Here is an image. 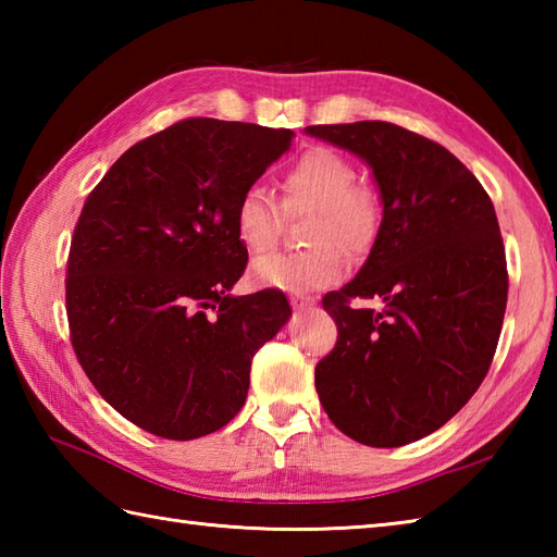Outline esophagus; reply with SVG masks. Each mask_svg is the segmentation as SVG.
Segmentation results:
<instances>
[{
	"mask_svg": "<svg viewBox=\"0 0 557 557\" xmlns=\"http://www.w3.org/2000/svg\"><path fill=\"white\" fill-rule=\"evenodd\" d=\"M313 304H315V299H313V297H299V294H297V297H292V306H294V309H297V311L311 309Z\"/></svg>",
	"mask_w": 557,
	"mask_h": 557,
	"instance_id": "1",
	"label": "esophagus"
}]
</instances>
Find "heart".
Instances as JSON below:
<instances>
[{"label":"heart","instance_id":"heart-1","mask_svg":"<svg viewBox=\"0 0 557 557\" xmlns=\"http://www.w3.org/2000/svg\"><path fill=\"white\" fill-rule=\"evenodd\" d=\"M280 205L287 215L313 210L306 227V251L277 253L253 265L256 282L265 287L306 294L339 280L345 258L366 253L381 227V206L369 188L357 186V170L337 150L313 148L287 168L280 180ZM277 200L265 188H246L234 208L236 239L251 256L277 244L285 224Z\"/></svg>","mask_w":557,"mask_h":557}]
</instances>
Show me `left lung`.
<instances>
[{
    "mask_svg": "<svg viewBox=\"0 0 557 557\" xmlns=\"http://www.w3.org/2000/svg\"><path fill=\"white\" fill-rule=\"evenodd\" d=\"M373 170L383 220L363 268L323 309L337 345L315 366L330 421L399 447L447 423L486 377L507 304L495 208L453 152L389 122L306 126ZM351 298H381L383 312Z\"/></svg>",
    "mask_w": 557,
    "mask_h": 557,
    "instance_id": "left-lung-1",
    "label": "left lung"
}]
</instances>
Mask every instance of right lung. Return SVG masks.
<instances>
[{
  "instance_id": "1",
  "label": "right lung",
  "mask_w": 557,
  "mask_h": 557,
  "mask_svg": "<svg viewBox=\"0 0 557 557\" xmlns=\"http://www.w3.org/2000/svg\"><path fill=\"white\" fill-rule=\"evenodd\" d=\"M289 128L176 122L128 148L92 188L66 268L71 345L124 419L170 441L227 425L287 297H232L248 251L234 208L292 146Z\"/></svg>"
}]
</instances>
